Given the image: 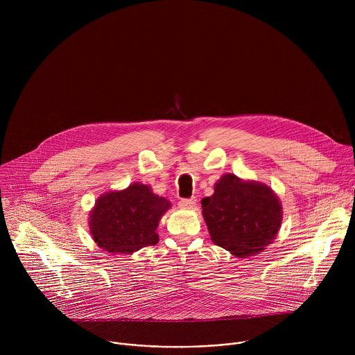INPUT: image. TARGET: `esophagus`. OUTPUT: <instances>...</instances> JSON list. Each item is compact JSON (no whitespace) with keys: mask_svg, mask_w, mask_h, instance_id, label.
<instances>
[{"mask_svg":"<svg viewBox=\"0 0 355 355\" xmlns=\"http://www.w3.org/2000/svg\"><path fill=\"white\" fill-rule=\"evenodd\" d=\"M178 205H180V208H182V209H192V208H195V205H196V199H195V198L181 199V200L178 202Z\"/></svg>","mask_w":355,"mask_h":355,"instance_id":"obj_1","label":"esophagus"}]
</instances>
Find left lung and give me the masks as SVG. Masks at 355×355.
I'll return each instance as SVG.
<instances>
[{"label":"left lung","instance_id":"1","mask_svg":"<svg viewBox=\"0 0 355 355\" xmlns=\"http://www.w3.org/2000/svg\"><path fill=\"white\" fill-rule=\"evenodd\" d=\"M200 204L212 241L239 259L261 252L281 227L282 207L275 192L234 174L222 175L214 195Z\"/></svg>","mask_w":355,"mask_h":355}]
</instances>
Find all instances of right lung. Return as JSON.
<instances>
[{
  "label": "right lung",
  "instance_id": "add662e5",
  "mask_svg": "<svg viewBox=\"0 0 355 355\" xmlns=\"http://www.w3.org/2000/svg\"><path fill=\"white\" fill-rule=\"evenodd\" d=\"M170 202L148 185L135 182L122 191L101 195L89 212V233L98 247L111 254L132 252L159 243L156 233Z\"/></svg>",
  "mask_w": 355,
  "mask_h": 355
}]
</instances>
